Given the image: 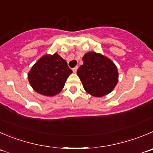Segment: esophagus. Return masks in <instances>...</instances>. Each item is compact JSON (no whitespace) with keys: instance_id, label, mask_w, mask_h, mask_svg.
<instances>
[{"instance_id":"esophagus-1","label":"esophagus","mask_w":153,"mask_h":153,"mask_svg":"<svg viewBox=\"0 0 153 153\" xmlns=\"http://www.w3.org/2000/svg\"><path fill=\"white\" fill-rule=\"evenodd\" d=\"M77 69H78V67L77 66L75 67V68H73V72L76 73V71H77Z\"/></svg>"}]
</instances>
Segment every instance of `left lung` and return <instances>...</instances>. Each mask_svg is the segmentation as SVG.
I'll list each match as a JSON object with an SVG mask.
<instances>
[{
	"label": "left lung",
	"instance_id": "obj_1",
	"mask_svg": "<svg viewBox=\"0 0 153 153\" xmlns=\"http://www.w3.org/2000/svg\"><path fill=\"white\" fill-rule=\"evenodd\" d=\"M82 61L77 75L85 91L94 97H102L112 91L118 82L117 68L113 62L93 52L85 54Z\"/></svg>",
	"mask_w": 153,
	"mask_h": 153
}]
</instances>
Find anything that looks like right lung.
<instances>
[{
  "label": "right lung",
  "instance_id": "right-lung-1",
  "mask_svg": "<svg viewBox=\"0 0 153 153\" xmlns=\"http://www.w3.org/2000/svg\"><path fill=\"white\" fill-rule=\"evenodd\" d=\"M72 72L66 61L57 53L46 55L32 67L28 80L32 88L39 94L53 96L62 91Z\"/></svg>",
  "mask_w": 153,
  "mask_h": 153
}]
</instances>
